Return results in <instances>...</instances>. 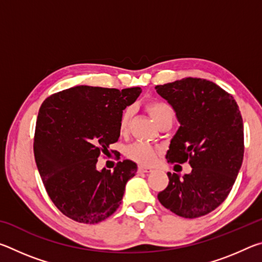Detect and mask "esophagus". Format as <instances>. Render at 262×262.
Wrapping results in <instances>:
<instances>
[{
	"label": "esophagus",
	"mask_w": 262,
	"mask_h": 262,
	"mask_svg": "<svg viewBox=\"0 0 262 262\" xmlns=\"http://www.w3.org/2000/svg\"><path fill=\"white\" fill-rule=\"evenodd\" d=\"M152 168H149V167H144V166H139L137 168V172L139 173H149V172H151Z\"/></svg>",
	"instance_id": "34e87169"
}]
</instances>
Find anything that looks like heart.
I'll list each match as a JSON object with an SVG mask.
<instances>
[{
  "instance_id": "b5f03b06",
  "label": "heart",
  "mask_w": 262,
  "mask_h": 262,
  "mask_svg": "<svg viewBox=\"0 0 262 262\" xmlns=\"http://www.w3.org/2000/svg\"><path fill=\"white\" fill-rule=\"evenodd\" d=\"M145 111L149 113L152 120L157 126L168 119H173V110L170 105L162 100H151L145 104ZM132 117V110L127 108L123 111L120 119V130L125 133L129 126ZM126 155L133 161L141 164V165H151L155 163L158 155V150L151 145L144 143H134L129 145L126 150Z\"/></svg>"
}]
</instances>
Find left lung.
<instances>
[{
  "label": "left lung",
  "instance_id": "1",
  "mask_svg": "<svg viewBox=\"0 0 262 262\" xmlns=\"http://www.w3.org/2000/svg\"><path fill=\"white\" fill-rule=\"evenodd\" d=\"M155 89L180 123L170 142L167 162H188L192 167L183 178L167 172L170 181L158 200L185 219L209 214L227 199L241 170V111L231 95L207 79L186 77Z\"/></svg>",
  "mask_w": 262,
  "mask_h": 262
}]
</instances>
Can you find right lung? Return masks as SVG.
<instances>
[{"instance_id": "right-lung-1", "label": "right lung", "mask_w": 262, "mask_h": 262, "mask_svg": "<svg viewBox=\"0 0 262 262\" xmlns=\"http://www.w3.org/2000/svg\"><path fill=\"white\" fill-rule=\"evenodd\" d=\"M141 88L118 90L78 85L48 97L39 110L33 151L48 196L62 214L95 224L120 206L136 163L119 162L113 171L97 168L101 154L120 136L122 111Z\"/></svg>"}]
</instances>
